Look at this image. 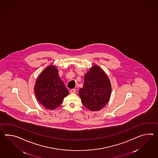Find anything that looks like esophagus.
Returning <instances> with one entry per match:
<instances>
[{
	"label": "esophagus",
	"instance_id": "34e87169",
	"mask_svg": "<svg viewBox=\"0 0 158 158\" xmlns=\"http://www.w3.org/2000/svg\"><path fill=\"white\" fill-rule=\"evenodd\" d=\"M70 92L71 94H75V92H76V89H71L70 91Z\"/></svg>",
	"mask_w": 158,
	"mask_h": 158
}]
</instances>
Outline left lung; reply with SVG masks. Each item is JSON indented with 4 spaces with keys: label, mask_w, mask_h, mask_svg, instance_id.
<instances>
[{
    "label": "left lung",
    "mask_w": 158,
    "mask_h": 158,
    "mask_svg": "<svg viewBox=\"0 0 158 158\" xmlns=\"http://www.w3.org/2000/svg\"><path fill=\"white\" fill-rule=\"evenodd\" d=\"M111 91L109 78L99 67L95 65L85 75L83 87L79 89V94L87 109L97 111L107 104Z\"/></svg>",
    "instance_id": "left-lung-1"
}]
</instances>
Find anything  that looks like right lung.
<instances>
[{
	"label": "right lung",
	"mask_w": 158,
	"mask_h": 158,
	"mask_svg": "<svg viewBox=\"0 0 158 158\" xmlns=\"http://www.w3.org/2000/svg\"><path fill=\"white\" fill-rule=\"evenodd\" d=\"M35 92L38 101L50 110L58 107L69 94L54 66L48 67L39 76L35 82Z\"/></svg>",
	"instance_id": "1"
}]
</instances>
